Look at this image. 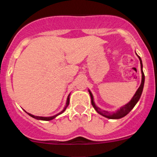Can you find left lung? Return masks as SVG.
Wrapping results in <instances>:
<instances>
[{
	"mask_svg": "<svg viewBox=\"0 0 157 157\" xmlns=\"http://www.w3.org/2000/svg\"><path fill=\"white\" fill-rule=\"evenodd\" d=\"M138 56V55H137ZM138 57L139 58L140 63H141V85H140L139 88L138 89V90L136 91L135 94L134 95V97L132 98V99L129 101L128 103L126 104L125 105L122 106L121 108H120V109H118L116 112H107L105 110H101L99 107H98L96 105L95 102H94V96H93L91 91L89 90V94L90 95L91 98V104H92L93 107L94 108L97 112L99 113L101 116H105V117L108 118V119H112V120H118V119H121V118L124 117L125 116H127L130 111L134 109V107L135 106V105L138 103V101H139L140 98H141V94H142V91H143L144 88V83H145V75H144V72L142 68H143V65H142V61H141V59L140 58L139 56H138Z\"/></svg>",
	"mask_w": 157,
	"mask_h": 157,
	"instance_id": "8db88e82",
	"label": "left lung"
}]
</instances>
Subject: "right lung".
<instances>
[{
  "label": "right lung",
  "instance_id": "1",
  "mask_svg": "<svg viewBox=\"0 0 157 157\" xmlns=\"http://www.w3.org/2000/svg\"><path fill=\"white\" fill-rule=\"evenodd\" d=\"M69 102H70V94H69L68 97H67V98L66 105H65V106H64V108H63V110H62L60 112H59L58 114L54 115V116H48V117H44V116H34V115H32V114H30V113H28V112H26V111H25V112H27V113L29 115V116H31V117H33V118H34V119H36V120H44V121H49V120H53V119H55V118H56V116H59V115L62 114V113H63V112H64L65 110H66V109H67V106H68Z\"/></svg>",
  "mask_w": 157,
  "mask_h": 157
}]
</instances>
